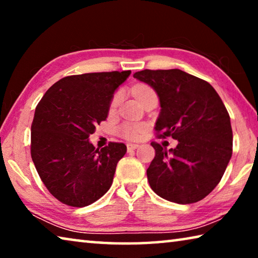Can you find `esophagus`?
I'll use <instances>...</instances> for the list:
<instances>
[{"instance_id":"1","label":"esophagus","mask_w":258,"mask_h":258,"mask_svg":"<svg viewBox=\"0 0 258 258\" xmlns=\"http://www.w3.org/2000/svg\"><path fill=\"white\" fill-rule=\"evenodd\" d=\"M138 148H139V145H137V143H128L127 151H133L135 149H138Z\"/></svg>"}]
</instances>
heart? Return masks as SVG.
<instances>
[{
	"label": "heart",
	"mask_w": 258,
	"mask_h": 258,
	"mask_svg": "<svg viewBox=\"0 0 258 258\" xmlns=\"http://www.w3.org/2000/svg\"><path fill=\"white\" fill-rule=\"evenodd\" d=\"M133 93L135 97L140 100V101L145 99L146 97H148V95L155 94L154 90H152L150 86L145 85V84L135 85L133 87ZM120 99H121V94L119 92L113 95L110 103V110H115L117 106H118V103L120 102ZM143 130H145V125L143 124L134 123V121H127V123H124L119 126L118 133L123 138H126L128 140H134L140 137V134L143 132Z\"/></svg>",
	"instance_id": "1"
}]
</instances>
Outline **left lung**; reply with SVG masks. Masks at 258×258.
I'll return each instance as SVG.
<instances>
[{
	"label": "left lung",
	"instance_id": "1",
	"mask_svg": "<svg viewBox=\"0 0 258 258\" xmlns=\"http://www.w3.org/2000/svg\"><path fill=\"white\" fill-rule=\"evenodd\" d=\"M133 76L158 95V137L178 141L169 150L151 143L156 150L147 169L151 189L172 203L199 202L220 183L232 156L233 135L224 103L209 83L180 69H145Z\"/></svg>",
	"mask_w": 258,
	"mask_h": 258
}]
</instances>
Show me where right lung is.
Returning <instances> with one entry per match:
<instances>
[{"instance_id":"add662e5","label":"right lung","mask_w":258,"mask_h":258,"mask_svg":"<svg viewBox=\"0 0 258 258\" xmlns=\"http://www.w3.org/2000/svg\"><path fill=\"white\" fill-rule=\"evenodd\" d=\"M131 71L90 73L61 78L35 109L30 154L50 194L62 204L85 207L110 189L124 143L101 150L89 141L106 120L115 91Z\"/></svg>"}]
</instances>
